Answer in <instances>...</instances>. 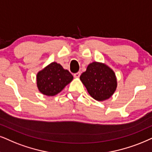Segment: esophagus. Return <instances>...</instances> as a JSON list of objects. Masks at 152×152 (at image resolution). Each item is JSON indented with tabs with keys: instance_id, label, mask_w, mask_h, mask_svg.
Returning a JSON list of instances; mask_svg holds the SVG:
<instances>
[{
	"instance_id": "1",
	"label": "esophagus",
	"mask_w": 152,
	"mask_h": 152,
	"mask_svg": "<svg viewBox=\"0 0 152 152\" xmlns=\"http://www.w3.org/2000/svg\"><path fill=\"white\" fill-rule=\"evenodd\" d=\"M74 77L75 78H79L80 77V72H78V73H76V74H74Z\"/></svg>"
}]
</instances>
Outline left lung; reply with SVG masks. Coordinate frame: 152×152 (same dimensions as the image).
I'll list each match as a JSON object with an SVG mask.
<instances>
[{"label":"left lung","instance_id":"8db88e82","mask_svg":"<svg viewBox=\"0 0 152 152\" xmlns=\"http://www.w3.org/2000/svg\"><path fill=\"white\" fill-rule=\"evenodd\" d=\"M80 79L89 95L97 101L110 98L117 88L116 74L104 63H90L86 72L80 75Z\"/></svg>","mask_w":152,"mask_h":152}]
</instances>
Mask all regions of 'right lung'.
<instances>
[{
    "label": "right lung",
    "instance_id": "1",
    "mask_svg": "<svg viewBox=\"0 0 152 152\" xmlns=\"http://www.w3.org/2000/svg\"><path fill=\"white\" fill-rule=\"evenodd\" d=\"M73 76L61 64L53 62L36 75L38 89L43 95L55 96L72 81Z\"/></svg>",
    "mask_w": 152,
    "mask_h": 152
}]
</instances>
